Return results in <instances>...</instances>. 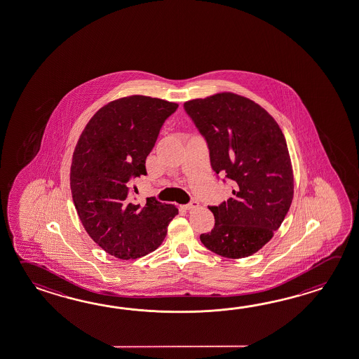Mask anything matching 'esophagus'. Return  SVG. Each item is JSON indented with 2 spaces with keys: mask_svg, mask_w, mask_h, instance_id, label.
Listing matches in <instances>:
<instances>
[{
  "mask_svg": "<svg viewBox=\"0 0 359 359\" xmlns=\"http://www.w3.org/2000/svg\"><path fill=\"white\" fill-rule=\"evenodd\" d=\"M198 207H199V202L198 201H191L189 204L185 205V210H194V208H198Z\"/></svg>",
  "mask_w": 359,
  "mask_h": 359,
  "instance_id": "34e87169",
  "label": "esophagus"
}]
</instances>
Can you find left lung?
<instances>
[{
  "instance_id": "8db88e82",
  "label": "left lung",
  "mask_w": 359,
  "mask_h": 359,
  "mask_svg": "<svg viewBox=\"0 0 359 359\" xmlns=\"http://www.w3.org/2000/svg\"><path fill=\"white\" fill-rule=\"evenodd\" d=\"M184 108L208 143L212 169L233 184L232 198L208 207L215 227L201 241L221 257H250L271 241L293 199L282 129L264 108L233 93L189 100Z\"/></svg>"
}]
</instances>
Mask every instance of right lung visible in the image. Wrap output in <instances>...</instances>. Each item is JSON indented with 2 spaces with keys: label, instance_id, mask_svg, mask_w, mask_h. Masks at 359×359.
I'll return each mask as SVG.
<instances>
[{
  "label": "right lung",
  "instance_id": "1",
  "mask_svg": "<svg viewBox=\"0 0 359 359\" xmlns=\"http://www.w3.org/2000/svg\"><path fill=\"white\" fill-rule=\"evenodd\" d=\"M176 102L143 95L116 99L99 109L77 141L69 172L77 215L88 236L110 255L129 260L163 244L172 204L135 202L133 179L146 175V158Z\"/></svg>",
  "mask_w": 359,
  "mask_h": 359
}]
</instances>
